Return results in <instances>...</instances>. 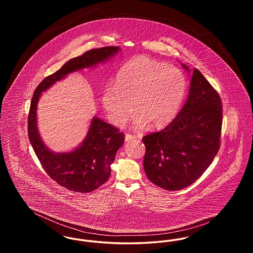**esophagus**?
Segmentation results:
<instances>
[{"instance_id":"34e87169","label":"esophagus","mask_w":253,"mask_h":253,"mask_svg":"<svg viewBox=\"0 0 253 253\" xmlns=\"http://www.w3.org/2000/svg\"><path fill=\"white\" fill-rule=\"evenodd\" d=\"M134 138H136V136L133 135V134H130V133H126L125 134V141L126 142L132 141V139H134Z\"/></svg>"}]
</instances>
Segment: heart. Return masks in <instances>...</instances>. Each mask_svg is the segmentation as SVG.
<instances>
[{
    "label": "heart",
    "instance_id": "heart-1",
    "mask_svg": "<svg viewBox=\"0 0 253 253\" xmlns=\"http://www.w3.org/2000/svg\"><path fill=\"white\" fill-rule=\"evenodd\" d=\"M186 94V80L180 70L147 57L139 56L124 63L116 76L115 87H107L101 104L109 120L122 125L134 111V126L150 122L161 128L177 115Z\"/></svg>",
    "mask_w": 253,
    "mask_h": 253
}]
</instances>
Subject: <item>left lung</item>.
<instances>
[{"label": "left lung", "instance_id": "8db88e82", "mask_svg": "<svg viewBox=\"0 0 253 253\" xmlns=\"http://www.w3.org/2000/svg\"><path fill=\"white\" fill-rule=\"evenodd\" d=\"M182 66L191 72L185 64ZM222 118L220 96L194 68L189 96L178 115L165 129L142 138L147 177L167 191H178L192 185L218 153Z\"/></svg>", "mask_w": 253, "mask_h": 253}]
</instances>
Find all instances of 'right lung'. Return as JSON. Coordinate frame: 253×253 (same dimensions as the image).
<instances>
[{
	"mask_svg": "<svg viewBox=\"0 0 253 253\" xmlns=\"http://www.w3.org/2000/svg\"><path fill=\"white\" fill-rule=\"evenodd\" d=\"M119 46L92 49L68 60L57 72L46 77L34 92L28 114V137L37 157L49 176L59 185L77 193H90L103 185L111 174V164L124 142V134L97 117L91 121L83 142L71 152L55 153L42 141L37 120V109L42 92L69 74L93 68L116 56Z\"/></svg>",
	"mask_w": 253,
	"mask_h": 253,
	"instance_id": "obj_1",
	"label": "right lung"
}]
</instances>
